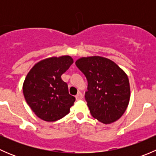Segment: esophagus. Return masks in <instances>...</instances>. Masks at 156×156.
Returning <instances> with one entry per match:
<instances>
[{
  "label": "esophagus",
  "instance_id": "1",
  "mask_svg": "<svg viewBox=\"0 0 156 156\" xmlns=\"http://www.w3.org/2000/svg\"><path fill=\"white\" fill-rule=\"evenodd\" d=\"M75 98H76L77 100H80L83 98V95L81 92H78V94L75 96Z\"/></svg>",
  "mask_w": 156,
  "mask_h": 156
}]
</instances>
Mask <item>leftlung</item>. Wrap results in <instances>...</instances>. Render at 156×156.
Here are the masks:
<instances>
[{
  "label": "left lung",
  "mask_w": 156,
  "mask_h": 156,
  "mask_svg": "<svg viewBox=\"0 0 156 156\" xmlns=\"http://www.w3.org/2000/svg\"><path fill=\"white\" fill-rule=\"evenodd\" d=\"M75 64L87 79L85 100L91 115L106 125L119 120L130 97L125 71L111 59L100 56L81 57Z\"/></svg>",
  "instance_id": "8db88e82"
}]
</instances>
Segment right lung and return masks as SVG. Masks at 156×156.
I'll list each match as a JSON object with an SVG mask.
<instances>
[{"label":"right lung","mask_w":156,"mask_h":156,"mask_svg":"<svg viewBox=\"0 0 156 156\" xmlns=\"http://www.w3.org/2000/svg\"><path fill=\"white\" fill-rule=\"evenodd\" d=\"M73 62L70 56H53L39 61L30 69L23 82V94L39 119L56 122L69 113L75 98L69 94L61 75Z\"/></svg>","instance_id":"obj_1"}]
</instances>
